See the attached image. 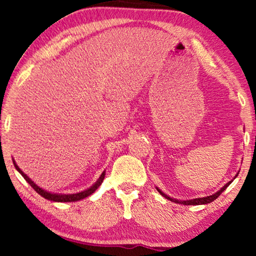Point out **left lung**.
<instances>
[{
	"instance_id": "1",
	"label": "left lung",
	"mask_w": 256,
	"mask_h": 256,
	"mask_svg": "<svg viewBox=\"0 0 256 256\" xmlns=\"http://www.w3.org/2000/svg\"><path fill=\"white\" fill-rule=\"evenodd\" d=\"M238 174H239V172H238V174H236V177H234L233 180H236ZM233 180H230L228 183H226L225 185H224V186H222V188H220V190L216 191V194H211V196H208V197H202V198H194V199H190V200H180V199L172 198V197H170V196L166 194H164V192H163L162 190H160L158 188H157V191H158L160 194L163 196V197H166V199H169L170 202H177V204H183V205H204V204H208V202H213V200H216V199L218 198L219 196L222 194V192L226 190L227 186H228V185H230V183H232Z\"/></svg>"
}]
</instances>
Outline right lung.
<instances>
[{
	"label": "right lung",
	"instance_id": "add662e5",
	"mask_svg": "<svg viewBox=\"0 0 256 256\" xmlns=\"http://www.w3.org/2000/svg\"><path fill=\"white\" fill-rule=\"evenodd\" d=\"M12 162H14V166H15L16 170L18 171V172L22 174L24 177V180H26L28 183H29L31 186L34 191L37 192V194H40L42 197H44L45 199H48V200H51V202H78V200H82V199L88 197L93 194L94 191L96 190L100 186L101 183L104 182V174H106V171H104L102 174H100V177L98 178V180L94 183L92 186H90L88 188H86V190L84 191H80V192H76V194H54V192H50V191H46L44 190V188H42L40 186H38V185L34 183V182L29 178L28 174H26L23 172L22 170L20 169V166H17L15 160L12 158Z\"/></svg>",
	"mask_w": 256,
	"mask_h": 256
}]
</instances>
